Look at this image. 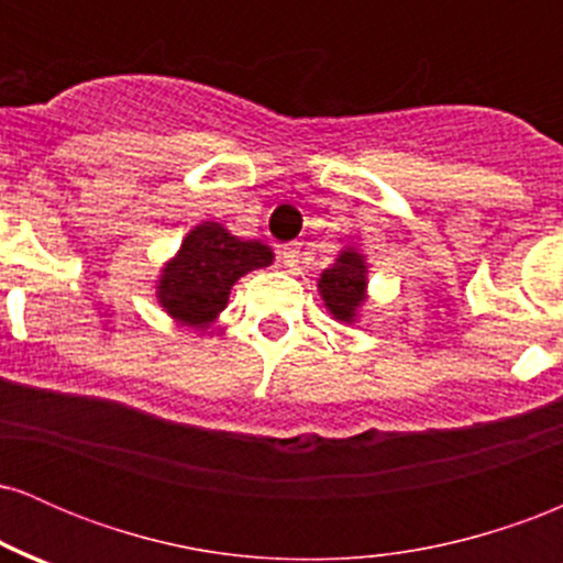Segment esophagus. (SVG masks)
I'll use <instances>...</instances> for the list:
<instances>
[{
	"label": "esophagus",
	"mask_w": 563,
	"mask_h": 563,
	"mask_svg": "<svg viewBox=\"0 0 563 563\" xmlns=\"http://www.w3.org/2000/svg\"><path fill=\"white\" fill-rule=\"evenodd\" d=\"M277 254H280V262L286 264V267H296V264H299V256H301L299 243L280 245V251H277Z\"/></svg>",
	"instance_id": "obj_1"
}]
</instances>
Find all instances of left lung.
Masks as SVG:
<instances>
[{
  "mask_svg": "<svg viewBox=\"0 0 563 563\" xmlns=\"http://www.w3.org/2000/svg\"><path fill=\"white\" fill-rule=\"evenodd\" d=\"M367 275H371V267L357 245H344L331 267L320 273L318 294L328 314L341 325L360 322L367 303Z\"/></svg>",
  "mask_w": 563,
  "mask_h": 563,
  "instance_id": "8db88e82",
  "label": "left lung"
}]
</instances>
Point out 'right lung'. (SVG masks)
Returning a JSON list of instances; mask_svg holds the SVG:
<instances>
[{
    "label": "right lung",
    "instance_id": "right-lung-1",
    "mask_svg": "<svg viewBox=\"0 0 563 563\" xmlns=\"http://www.w3.org/2000/svg\"><path fill=\"white\" fill-rule=\"evenodd\" d=\"M273 262V249L262 241H243L224 224L200 222L161 267L156 301L174 322L206 331L228 307L232 286Z\"/></svg>",
    "mask_w": 563,
    "mask_h": 563
}]
</instances>
